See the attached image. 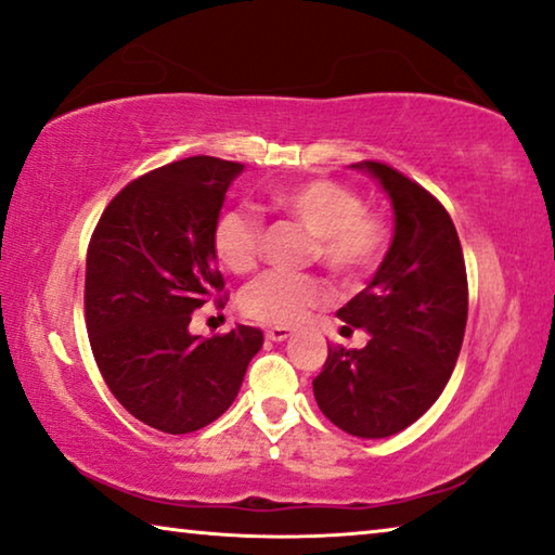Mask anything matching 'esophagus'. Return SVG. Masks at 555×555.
<instances>
[{"label": "esophagus", "instance_id": "obj_1", "mask_svg": "<svg viewBox=\"0 0 555 555\" xmlns=\"http://www.w3.org/2000/svg\"><path fill=\"white\" fill-rule=\"evenodd\" d=\"M287 337H293V330L289 327H270L268 330V339H272V343H285Z\"/></svg>", "mask_w": 555, "mask_h": 555}]
</instances>
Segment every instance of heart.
I'll use <instances>...</instances> for the list:
<instances>
[{"label":"heart","instance_id":"obj_1","mask_svg":"<svg viewBox=\"0 0 555 555\" xmlns=\"http://www.w3.org/2000/svg\"><path fill=\"white\" fill-rule=\"evenodd\" d=\"M268 203L280 216L310 233L307 260H318L337 283L352 285L370 275L385 253V225L364 208L354 191L335 181H305L270 191ZM212 255L230 272H250L258 262L262 225L245 208L223 210L212 225ZM327 287L318 275L266 272L241 293V310L266 325H295L325 302Z\"/></svg>","mask_w":555,"mask_h":555}]
</instances>
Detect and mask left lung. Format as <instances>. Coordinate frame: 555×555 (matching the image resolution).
<instances>
[{
	"instance_id": "1",
	"label": "left lung",
	"mask_w": 555,
	"mask_h": 555,
	"mask_svg": "<svg viewBox=\"0 0 555 555\" xmlns=\"http://www.w3.org/2000/svg\"><path fill=\"white\" fill-rule=\"evenodd\" d=\"M395 208V237L372 283L337 318L370 332L362 349L330 347L312 379L318 406L339 429L385 439L437 402L464 343L468 285L462 243L447 208L379 160H362Z\"/></svg>"
}]
</instances>
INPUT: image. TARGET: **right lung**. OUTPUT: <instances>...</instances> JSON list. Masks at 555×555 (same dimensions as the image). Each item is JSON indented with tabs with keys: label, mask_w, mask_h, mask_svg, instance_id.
<instances>
[{
	"label": "right lung",
	"mask_w": 555,
	"mask_h": 555,
	"mask_svg": "<svg viewBox=\"0 0 555 555\" xmlns=\"http://www.w3.org/2000/svg\"><path fill=\"white\" fill-rule=\"evenodd\" d=\"M243 164L191 156L135 178L108 203L87 253V330L118 402L166 434H191L235 402L262 332L237 325L210 339L193 310L223 293L212 225ZM223 305V300H220Z\"/></svg>",
	"instance_id": "1"
}]
</instances>
